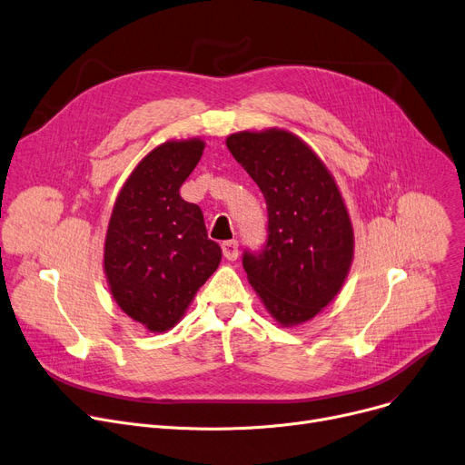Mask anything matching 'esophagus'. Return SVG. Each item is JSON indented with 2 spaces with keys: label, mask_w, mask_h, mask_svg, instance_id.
I'll list each match as a JSON object with an SVG mask.
<instances>
[{
  "label": "esophagus",
  "mask_w": 465,
  "mask_h": 465,
  "mask_svg": "<svg viewBox=\"0 0 465 465\" xmlns=\"http://www.w3.org/2000/svg\"><path fill=\"white\" fill-rule=\"evenodd\" d=\"M222 250H223V255L229 261H236V257H238V242L236 240H227V242L222 243Z\"/></svg>",
  "instance_id": "34e87169"
}]
</instances>
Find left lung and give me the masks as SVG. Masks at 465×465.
Listing matches in <instances>:
<instances>
[{
	"label": "left lung",
	"instance_id": "8db88e82",
	"mask_svg": "<svg viewBox=\"0 0 465 465\" xmlns=\"http://www.w3.org/2000/svg\"><path fill=\"white\" fill-rule=\"evenodd\" d=\"M227 148L262 191L268 234L242 264L266 310L285 326L315 317L341 289L352 227L322 161L292 133H234Z\"/></svg>",
	"mask_w": 465,
	"mask_h": 465
}]
</instances>
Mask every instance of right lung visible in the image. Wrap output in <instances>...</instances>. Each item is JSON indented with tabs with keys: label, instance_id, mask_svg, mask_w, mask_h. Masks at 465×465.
Returning <instances> with one entry per match:
<instances>
[{
	"label": "right lung",
	"instance_id": "1",
	"mask_svg": "<svg viewBox=\"0 0 465 465\" xmlns=\"http://www.w3.org/2000/svg\"><path fill=\"white\" fill-rule=\"evenodd\" d=\"M203 150L199 139L152 150L124 183L108 223V285L118 306L152 332L173 329L222 261L201 208L180 197Z\"/></svg>",
	"mask_w": 465,
	"mask_h": 465
}]
</instances>
